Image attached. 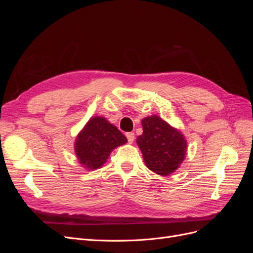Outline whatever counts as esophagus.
<instances>
[{"mask_svg":"<svg viewBox=\"0 0 253 253\" xmlns=\"http://www.w3.org/2000/svg\"><path fill=\"white\" fill-rule=\"evenodd\" d=\"M126 136L127 141H128L129 143H132V142L134 141V139H135V134H134L133 132H128V133H126Z\"/></svg>","mask_w":253,"mask_h":253,"instance_id":"34e87169","label":"esophagus"}]
</instances>
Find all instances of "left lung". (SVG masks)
I'll return each instance as SVG.
<instances>
[{"instance_id":"left-lung-1","label":"left lung","mask_w":253,"mask_h":253,"mask_svg":"<svg viewBox=\"0 0 253 253\" xmlns=\"http://www.w3.org/2000/svg\"><path fill=\"white\" fill-rule=\"evenodd\" d=\"M143 133L137 138L144 163L159 175H170L185 158L187 141L183 135L158 116L142 119Z\"/></svg>"}]
</instances>
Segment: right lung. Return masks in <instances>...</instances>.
<instances>
[{"mask_svg": "<svg viewBox=\"0 0 253 253\" xmlns=\"http://www.w3.org/2000/svg\"><path fill=\"white\" fill-rule=\"evenodd\" d=\"M126 137L102 117L91 118L76 139V154L87 169L100 168L113 149L125 144Z\"/></svg>", "mask_w": 253, "mask_h": 253, "instance_id": "obj_1", "label": "right lung"}]
</instances>
